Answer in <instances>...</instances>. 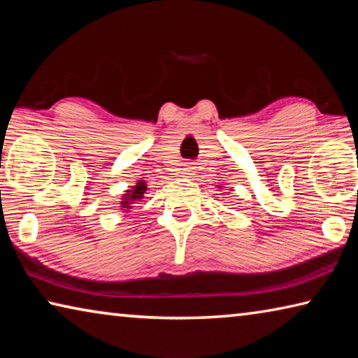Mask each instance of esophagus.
Here are the masks:
<instances>
[{"mask_svg": "<svg viewBox=\"0 0 358 358\" xmlns=\"http://www.w3.org/2000/svg\"><path fill=\"white\" fill-rule=\"evenodd\" d=\"M183 173H185V177H187V175H192V167L183 169Z\"/></svg>", "mask_w": 358, "mask_h": 358, "instance_id": "obj_1", "label": "esophagus"}]
</instances>
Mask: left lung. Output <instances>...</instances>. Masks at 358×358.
Returning <instances> with one entry per match:
<instances>
[{
	"mask_svg": "<svg viewBox=\"0 0 358 358\" xmlns=\"http://www.w3.org/2000/svg\"><path fill=\"white\" fill-rule=\"evenodd\" d=\"M217 187H222V186H217Z\"/></svg>",
	"mask_w": 358,
	"mask_h": 358,
	"instance_id": "8db88e82",
	"label": "left lung"
}]
</instances>
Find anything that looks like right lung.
Segmentation results:
<instances>
[{
	"mask_svg": "<svg viewBox=\"0 0 358 358\" xmlns=\"http://www.w3.org/2000/svg\"><path fill=\"white\" fill-rule=\"evenodd\" d=\"M145 194H147V183H145V180H137V183L129 187V189H126L123 196H121L120 208L123 210L124 213H129L132 205L145 199Z\"/></svg>",
	"mask_w": 358,
	"mask_h": 358,
	"instance_id": "1",
	"label": "right lung"
}]
</instances>
